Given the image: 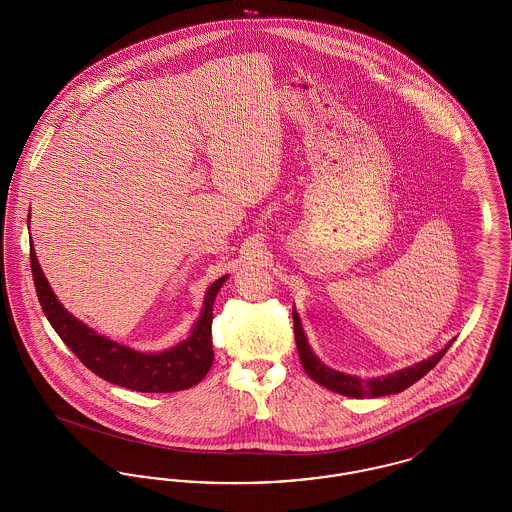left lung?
<instances>
[{"label": "left lung", "mask_w": 512, "mask_h": 512, "mask_svg": "<svg viewBox=\"0 0 512 512\" xmlns=\"http://www.w3.org/2000/svg\"><path fill=\"white\" fill-rule=\"evenodd\" d=\"M293 332H295L297 353H299V359H301V365L305 368V372L320 386L341 393V395H347V397H355V399L382 397V395H391V393L407 390L409 386H413L414 382H418L422 376H426L434 366L438 365L439 359L447 353V349L453 343V340L449 341L441 351L416 365L407 366V368L397 370L388 376L363 380L359 376H351V374H343L340 370H334L318 359L307 341L305 330L301 326V318L297 315L295 307H293Z\"/></svg>", "instance_id": "obj_1"}]
</instances>
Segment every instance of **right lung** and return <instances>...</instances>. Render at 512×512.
<instances>
[{
  "mask_svg": "<svg viewBox=\"0 0 512 512\" xmlns=\"http://www.w3.org/2000/svg\"><path fill=\"white\" fill-rule=\"evenodd\" d=\"M30 267L36 293L49 324L82 361V365L88 366L99 378L115 386L142 393H171L192 388L205 378L213 365V305L228 276H222L207 288L201 315L195 320L194 328L186 340L159 353H144L101 336L88 324L71 315L51 290L32 244Z\"/></svg>",
  "mask_w": 512,
  "mask_h": 512,
  "instance_id": "obj_1",
  "label": "right lung"
}]
</instances>
